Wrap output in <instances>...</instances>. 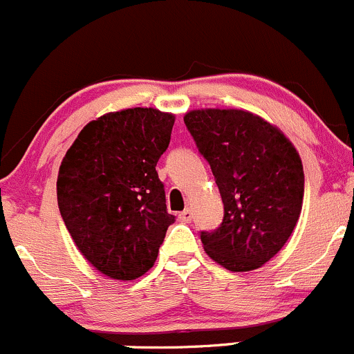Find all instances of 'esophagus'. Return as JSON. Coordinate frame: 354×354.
I'll return each mask as SVG.
<instances>
[{
  "label": "esophagus",
  "instance_id": "34e87169",
  "mask_svg": "<svg viewBox=\"0 0 354 354\" xmlns=\"http://www.w3.org/2000/svg\"><path fill=\"white\" fill-rule=\"evenodd\" d=\"M192 218H194V214H192L191 209H185V211H182L180 214H178V219H180V221H184V223H191Z\"/></svg>",
  "mask_w": 354,
  "mask_h": 354
}]
</instances>
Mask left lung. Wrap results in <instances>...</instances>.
<instances>
[{
    "label": "left lung",
    "instance_id": "obj_1",
    "mask_svg": "<svg viewBox=\"0 0 354 354\" xmlns=\"http://www.w3.org/2000/svg\"><path fill=\"white\" fill-rule=\"evenodd\" d=\"M184 123L224 204L218 230L201 231L204 250L231 272L261 267L299 221L304 170L297 150L282 131L243 109H196Z\"/></svg>",
    "mask_w": 354,
    "mask_h": 354
}]
</instances>
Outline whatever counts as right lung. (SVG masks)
Returning <instances> with one entry per match:
<instances>
[{"label": "right lung", "mask_w": 354, "mask_h": 354, "mask_svg": "<svg viewBox=\"0 0 354 354\" xmlns=\"http://www.w3.org/2000/svg\"><path fill=\"white\" fill-rule=\"evenodd\" d=\"M174 121L153 108L108 113L86 124L60 165V216L86 260L111 279H138L153 267L176 221L155 170Z\"/></svg>", "instance_id": "obj_1"}]
</instances>
